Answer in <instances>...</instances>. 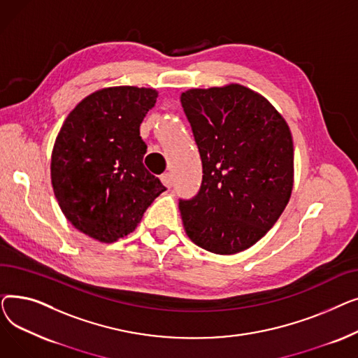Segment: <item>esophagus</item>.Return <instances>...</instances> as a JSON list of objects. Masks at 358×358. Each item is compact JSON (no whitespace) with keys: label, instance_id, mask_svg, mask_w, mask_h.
Returning a JSON list of instances; mask_svg holds the SVG:
<instances>
[{"label":"esophagus","instance_id":"34e87169","mask_svg":"<svg viewBox=\"0 0 358 358\" xmlns=\"http://www.w3.org/2000/svg\"><path fill=\"white\" fill-rule=\"evenodd\" d=\"M161 181H162V184L165 185V187H171L173 185V174H169V173H165V174H162L161 176Z\"/></svg>","mask_w":358,"mask_h":358}]
</instances>
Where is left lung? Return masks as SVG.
I'll list each match as a JSON object with an SVG mask.
<instances>
[{"mask_svg": "<svg viewBox=\"0 0 358 358\" xmlns=\"http://www.w3.org/2000/svg\"><path fill=\"white\" fill-rule=\"evenodd\" d=\"M203 164L200 192L180 200L184 231L219 255L245 251L283 213L293 190V139L287 122L241 84L181 92Z\"/></svg>", "mask_w": 358, "mask_h": 358, "instance_id": "8db88e82", "label": "left lung"}]
</instances>
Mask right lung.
Here are the masks:
<instances>
[{"instance_id": "obj_1", "label": "right lung", "mask_w": 358, "mask_h": 358, "mask_svg": "<svg viewBox=\"0 0 358 358\" xmlns=\"http://www.w3.org/2000/svg\"><path fill=\"white\" fill-rule=\"evenodd\" d=\"M158 91L101 88L80 101L56 136L50 178L65 217L80 232L115 242L134 232L166 189L143 165L141 123Z\"/></svg>"}]
</instances>
